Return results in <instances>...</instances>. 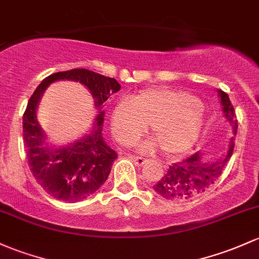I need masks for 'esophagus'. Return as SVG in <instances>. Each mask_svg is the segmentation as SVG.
Masks as SVG:
<instances>
[{
  "label": "esophagus",
  "mask_w": 259,
  "mask_h": 259,
  "mask_svg": "<svg viewBox=\"0 0 259 259\" xmlns=\"http://www.w3.org/2000/svg\"><path fill=\"white\" fill-rule=\"evenodd\" d=\"M129 158L130 160H132L133 162H134V163L136 164V166H144L145 163H146V158H144V157H140V156H135V155H133V156H129Z\"/></svg>",
  "instance_id": "34e87169"
}]
</instances>
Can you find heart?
<instances>
[{
  "mask_svg": "<svg viewBox=\"0 0 259 259\" xmlns=\"http://www.w3.org/2000/svg\"><path fill=\"white\" fill-rule=\"evenodd\" d=\"M163 155L177 156L195 144L204 126V108L188 92L156 88L141 92L134 98H123L112 113V132L115 140L129 145L147 130ZM152 143L141 149L150 150Z\"/></svg>",
  "mask_w": 259,
  "mask_h": 259,
  "instance_id": "heart-1",
  "label": "heart"
}]
</instances>
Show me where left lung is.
Segmentation results:
<instances>
[{
  "label": "left lung",
  "mask_w": 259,
  "mask_h": 259,
  "mask_svg": "<svg viewBox=\"0 0 259 259\" xmlns=\"http://www.w3.org/2000/svg\"><path fill=\"white\" fill-rule=\"evenodd\" d=\"M219 96L226 119L234 124V132L236 134L237 120H236L234 106L231 104L227 93L224 91H219ZM234 147L235 138H232L229 144V151L225 157L220 160L210 162L204 160L203 156L197 152L183 162L171 164L163 177L153 186V190L166 199H180V200H186L203 194L221 176L226 163L232 156Z\"/></svg>",
  "instance_id": "obj_1"
}]
</instances>
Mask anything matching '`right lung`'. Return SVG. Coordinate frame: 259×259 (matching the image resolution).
Listing matches in <instances>:
<instances>
[{"instance_id": "right-lung-1", "label": "right lung", "mask_w": 259, "mask_h": 259, "mask_svg": "<svg viewBox=\"0 0 259 259\" xmlns=\"http://www.w3.org/2000/svg\"><path fill=\"white\" fill-rule=\"evenodd\" d=\"M59 79H71L84 84L92 93L96 107L99 108L113 93L120 90V84L115 78L93 71L73 69L48 76L28 101L23 114V140L30 172L51 197L75 203L88 198L104 184L118 155L102 138L103 110L96 118L92 134L56 150L42 146L44 133L36 120V106L45 88Z\"/></svg>"}]
</instances>
